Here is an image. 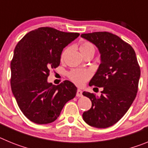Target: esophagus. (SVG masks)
<instances>
[{"label":"esophagus","mask_w":148,"mask_h":148,"mask_svg":"<svg viewBox=\"0 0 148 148\" xmlns=\"http://www.w3.org/2000/svg\"><path fill=\"white\" fill-rule=\"evenodd\" d=\"M76 96L77 97H81V96H82V91L81 90H79V89L77 90Z\"/></svg>","instance_id":"obj_1"}]
</instances>
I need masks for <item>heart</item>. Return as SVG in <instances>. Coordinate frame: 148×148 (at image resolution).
Wrapping results in <instances>:
<instances>
[{
  "label": "heart",
  "mask_w": 148,
  "mask_h": 148,
  "mask_svg": "<svg viewBox=\"0 0 148 148\" xmlns=\"http://www.w3.org/2000/svg\"><path fill=\"white\" fill-rule=\"evenodd\" d=\"M81 53L84 56L89 53H95V45L92 43L84 40L82 41L79 45ZM70 49V47L65 48L61 53V59H64L67 52ZM68 76L70 80L78 86L83 85L91 76V73L86 70H79V69H73L68 73Z\"/></svg>",
  "instance_id": "obj_1"
}]
</instances>
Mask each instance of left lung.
<instances>
[{"mask_svg": "<svg viewBox=\"0 0 148 148\" xmlns=\"http://www.w3.org/2000/svg\"><path fill=\"white\" fill-rule=\"evenodd\" d=\"M81 36L95 44L101 54V64L89 85L103 88L99 97L83 92L92 101L83 119L94 127H109L122 118L135 99L140 66L133 48L117 35L95 32Z\"/></svg>", "mask_w": 148, "mask_h": 148, "instance_id": "8db88e82", "label": "left lung"}]
</instances>
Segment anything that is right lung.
<instances>
[{"instance_id": "1", "label": "right lung", "mask_w": 148, "mask_h": 148, "mask_svg": "<svg viewBox=\"0 0 148 148\" xmlns=\"http://www.w3.org/2000/svg\"><path fill=\"white\" fill-rule=\"evenodd\" d=\"M79 36L40 27L26 34L18 43L11 61V88L18 105L28 119L45 125L57 119L77 88L70 81L58 85L48 83L52 69L58 67L63 49Z\"/></svg>"}]
</instances>
